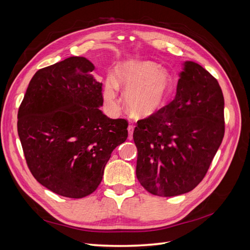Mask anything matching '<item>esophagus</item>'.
I'll return each mask as SVG.
<instances>
[{
	"mask_svg": "<svg viewBox=\"0 0 250 250\" xmlns=\"http://www.w3.org/2000/svg\"><path fill=\"white\" fill-rule=\"evenodd\" d=\"M133 129H134V126L129 124V126H128V128H127V130H128V140H132V138H133Z\"/></svg>",
	"mask_w": 250,
	"mask_h": 250,
	"instance_id": "1",
	"label": "esophagus"
}]
</instances>
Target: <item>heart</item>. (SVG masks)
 I'll list each match as a JSON object with an SVG mask.
<instances>
[{
	"instance_id": "b5f03b06",
	"label": "heart",
	"mask_w": 250,
	"mask_h": 250,
	"mask_svg": "<svg viewBox=\"0 0 250 250\" xmlns=\"http://www.w3.org/2000/svg\"><path fill=\"white\" fill-rule=\"evenodd\" d=\"M126 90L127 107L139 117L150 116L160 109L171 93V79L160 65L145 60H128L121 63L117 77L105 82L104 99L115 105L118 87Z\"/></svg>"
}]
</instances>
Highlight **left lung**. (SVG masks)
Instances as JSON below:
<instances>
[{
  "instance_id": "8db88e82",
  "label": "left lung",
  "mask_w": 250,
  "mask_h": 250,
  "mask_svg": "<svg viewBox=\"0 0 250 250\" xmlns=\"http://www.w3.org/2000/svg\"><path fill=\"white\" fill-rule=\"evenodd\" d=\"M174 100L133 131L137 177L146 190L171 197L197 187L224 137V98L217 79L186 62Z\"/></svg>"
}]
</instances>
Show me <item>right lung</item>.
<instances>
[{
	"instance_id": "1",
	"label": "right lung",
	"mask_w": 250,
	"mask_h": 250,
	"mask_svg": "<svg viewBox=\"0 0 250 250\" xmlns=\"http://www.w3.org/2000/svg\"><path fill=\"white\" fill-rule=\"evenodd\" d=\"M94 64L73 56L37 71L18 112L30 172L63 197L82 198L100 185L105 165L128 137L125 119H110Z\"/></svg>"
}]
</instances>
